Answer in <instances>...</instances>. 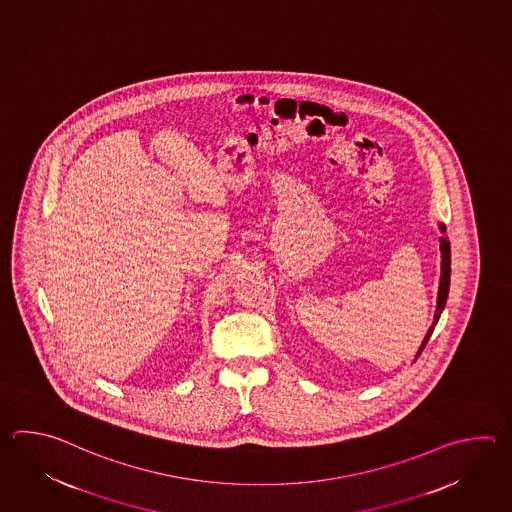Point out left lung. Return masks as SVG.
<instances>
[{
  "instance_id": "obj_1",
  "label": "left lung",
  "mask_w": 512,
  "mask_h": 512,
  "mask_svg": "<svg viewBox=\"0 0 512 512\" xmlns=\"http://www.w3.org/2000/svg\"><path fill=\"white\" fill-rule=\"evenodd\" d=\"M441 231L445 233V226L441 224L439 226ZM441 244H439V250H441V281H439V292H438V308H436V315H434V324L430 326V330H428L427 337H425V341H423V345L419 348L418 355H421L423 352V348L428 343V339H430V335L434 332V326L438 324L439 315L443 312V308H445V303H447V297H449V288H450V242L445 239V237H441Z\"/></svg>"
}]
</instances>
